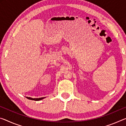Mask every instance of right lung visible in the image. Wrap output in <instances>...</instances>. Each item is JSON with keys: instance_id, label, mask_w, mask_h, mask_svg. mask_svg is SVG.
Segmentation results:
<instances>
[{"instance_id": "add662e5", "label": "right lung", "mask_w": 126, "mask_h": 126, "mask_svg": "<svg viewBox=\"0 0 126 126\" xmlns=\"http://www.w3.org/2000/svg\"><path fill=\"white\" fill-rule=\"evenodd\" d=\"M28 99L30 100H35V101H39V100H41L44 99L45 97H40V98H31V97H26Z\"/></svg>"}]
</instances>
